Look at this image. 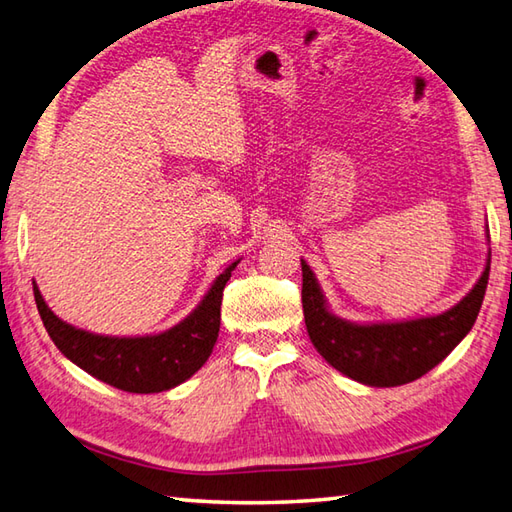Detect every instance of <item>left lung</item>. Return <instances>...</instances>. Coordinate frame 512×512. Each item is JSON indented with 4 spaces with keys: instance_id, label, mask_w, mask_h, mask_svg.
<instances>
[{
    "instance_id": "8db88e82",
    "label": "left lung",
    "mask_w": 512,
    "mask_h": 512,
    "mask_svg": "<svg viewBox=\"0 0 512 512\" xmlns=\"http://www.w3.org/2000/svg\"><path fill=\"white\" fill-rule=\"evenodd\" d=\"M490 259L475 288L450 311L407 322L356 324L327 309L309 264L302 259L306 331L320 356L342 374L371 387H398L421 378L468 336L486 295Z\"/></svg>"
}]
</instances>
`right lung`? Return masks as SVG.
Wrapping results in <instances>:
<instances>
[{
    "mask_svg": "<svg viewBox=\"0 0 512 512\" xmlns=\"http://www.w3.org/2000/svg\"><path fill=\"white\" fill-rule=\"evenodd\" d=\"M230 264L221 273L201 304L176 327L156 336L111 338L96 336L62 322L46 306L40 288L33 284L37 311L64 356L76 362L87 374L116 389L132 394H159L188 380L210 358L221 324V297L224 286L235 271Z\"/></svg>",
    "mask_w": 512,
    "mask_h": 512,
    "instance_id": "add662e5",
    "label": "right lung"
}]
</instances>
